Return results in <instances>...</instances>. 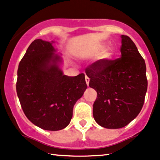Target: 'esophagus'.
I'll use <instances>...</instances> for the list:
<instances>
[{"instance_id": "obj_1", "label": "esophagus", "mask_w": 160, "mask_h": 160, "mask_svg": "<svg viewBox=\"0 0 160 160\" xmlns=\"http://www.w3.org/2000/svg\"><path fill=\"white\" fill-rule=\"evenodd\" d=\"M89 81H90V79L88 78V77L86 76V83H87V86H88V84H89Z\"/></svg>"}]
</instances>
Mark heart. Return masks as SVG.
I'll use <instances>...</instances> for the list:
<instances>
[{"label": "heart", "instance_id": "obj_1", "mask_svg": "<svg viewBox=\"0 0 160 160\" xmlns=\"http://www.w3.org/2000/svg\"><path fill=\"white\" fill-rule=\"evenodd\" d=\"M103 48V45H102L100 49ZM112 55H113V49H112L111 47H108L104 49L102 51L101 53L99 55V60H101L102 61H106L110 60L112 58Z\"/></svg>", "mask_w": 160, "mask_h": 160}]
</instances>
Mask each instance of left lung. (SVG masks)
Instances as JSON below:
<instances>
[{
	"mask_svg": "<svg viewBox=\"0 0 160 160\" xmlns=\"http://www.w3.org/2000/svg\"><path fill=\"white\" fill-rule=\"evenodd\" d=\"M121 38V58L99 60L86 69L89 86L97 93L93 118L107 129L122 128L138 116L148 86L144 59L130 38Z\"/></svg>",
	"mask_w": 160,
	"mask_h": 160,
	"instance_id": "8db88e82",
	"label": "left lung"
}]
</instances>
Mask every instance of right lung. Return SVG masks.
<instances>
[{
	"mask_svg": "<svg viewBox=\"0 0 160 160\" xmlns=\"http://www.w3.org/2000/svg\"><path fill=\"white\" fill-rule=\"evenodd\" d=\"M52 42L36 39L30 44L19 64L16 89L28 119L45 130L57 131L69 125L87 85L83 73L63 74Z\"/></svg>",
	"mask_w": 160,
	"mask_h": 160,
	"instance_id": "1",
	"label": "right lung"
}]
</instances>
